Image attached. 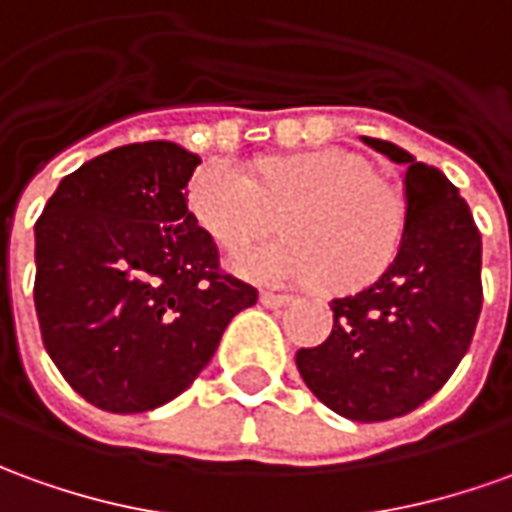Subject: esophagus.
Returning a JSON list of instances; mask_svg holds the SVG:
<instances>
[{"label":"esophagus","instance_id":"obj_1","mask_svg":"<svg viewBox=\"0 0 512 512\" xmlns=\"http://www.w3.org/2000/svg\"><path fill=\"white\" fill-rule=\"evenodd\" d=\"M259 301H262V306H267V309H281V306H287L292 298L290 295H276V292H262Z\"/></svg>","mask_w":512,"mask_h":512}]
</instances>
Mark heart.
I'll return each mask as SVG.
<instances>
[{
  "instance_id": "heart-1",
  "label": "heart",
  "mask_w": 512,
  "mask_h": 512,
  "mask_svg": "<svg viewBox=\"0 0 512 512\" xmlns=\"http://www.w3.org/2000/svg\"><path fill=\"white\" fill-rule=\"evenodd\" d=\"M186 197L220 248L259 239L284 211V239L228 259L236 276L270 287L323 281L331 292L365 290L396 262L407 225L396 186L340 147L270 155L256 181L231 158H217L192 178Z\"/></svg>"
}]
</instances>
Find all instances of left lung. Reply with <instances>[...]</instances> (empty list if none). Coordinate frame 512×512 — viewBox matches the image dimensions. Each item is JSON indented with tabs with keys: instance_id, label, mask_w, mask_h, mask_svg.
<instances>
[{
	"instance_id": "obj_1",
	"label": "left lung",
	"mask_w": 512,
	"mask_h": 512,
	"mask_svg": "<svg viewBox=\"0 0 512 512\" xmlns=\"http://www.w3.org/2000/svg\"><path fill=\"white\" fill-rule=\"evenodd\" d=\"M362 142L404 164L407 225L396 262L334 298L326 343L301 348V379L329 410L373 424L407 415L449 382L482 309V236L460 189L404 147Z\"/></svg>"
}]
</instances>
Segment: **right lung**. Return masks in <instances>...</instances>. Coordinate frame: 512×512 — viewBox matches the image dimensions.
<instances>
[{
	"mask_svg": "<svg viewBox=\"0 0 512 512\" xmlns=\"http://www.w3.org/2000/svg\"><path fill=\"white\" fill-rule=\"evenodd\" d=\"M197 164L175 142L114 147L66 175L35 222L44 348L100 410L147 412L181 396L259 298L220 273L189 211Z\"/></svg>",
	"mask_w": 512,
	"mask_h": 512,
	"instance_id": "right-lung-1",
	"label": "right lung"
}]
</instances>
